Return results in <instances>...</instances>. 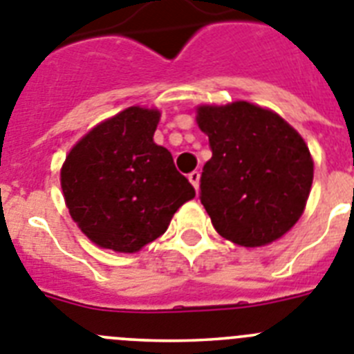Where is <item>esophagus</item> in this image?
<instances>
[{
	"mask_svg": "<svg viewBox=\"0 0 354 354\" xmlns=\"http://www.w3.org/2000/svg\"><path fill=\"white\" fill-rule=\"evenodd\" d=\"M189 181L192 183V187H194L196 190L199 189V173L198 171H192V173L189 174Z\"/></svg>",
	"mask_w": 354,
	"mask_h": 354,
	"instance_id": "esophagus-1",
	"label": "esophagus"
}]
</instances>
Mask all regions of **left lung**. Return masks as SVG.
Returning <instances> with one entry per match:
<instances>
[{
    "label": "left lung",
    "instance_id": "obj_1",
    "mask_svg": "<svg viewBox=\"0 0 354 354\" xmlns=\"http://www.w3.org/2000/svg\"><path fill=\"white\" fill-rule=\"evenodd\" d=\"M196 119L212 149L199 199L217 233L244 248L285 235L305 210L313 181L301 135L278 113L248 101L203 104Z\"/></svg>",
    "mask_w": 354,
    "mask_h": 354
}]
</instances>
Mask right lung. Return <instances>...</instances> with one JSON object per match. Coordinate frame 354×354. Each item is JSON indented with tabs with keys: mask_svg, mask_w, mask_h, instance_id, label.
<instances>
[{
	"mask_svg": "<svg viewBox=\"0 0 354 354\" xmlns=\"http://www.w3.org/2000/svg\"><path fill=\"white\" fill-rule=\"evenodd\" d=\"M158 121V110L130 106L92 128L64 162L60 183L71 217L100 248L139 251L196 196L173 155L153 140Z\"/></svg>",
	"mask_w": 354,
	"mask_h": 354,
	"instance_id": "obj_1",
	"label": "right lung"
}]
</instances>
